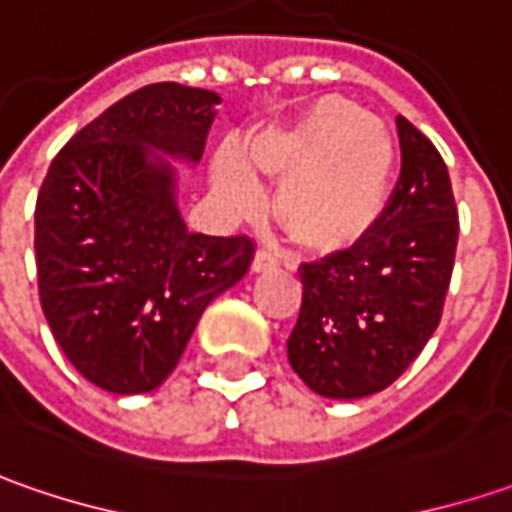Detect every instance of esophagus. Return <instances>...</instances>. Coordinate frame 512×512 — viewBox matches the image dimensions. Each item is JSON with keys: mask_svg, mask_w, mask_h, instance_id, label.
I'll return each mask as SVG.
<instances>
[{"mask_svg": "<svg viewBox=\"0 0 512 512\" xmlns=\"http://www.w3.org/2000/svg\"><path fill=\"white\" fill-rule=\"evenodd\" d=\"M280 260H283V255H280L277 249H269V246H263V249H257L252 269H255V272H266V269H274V266H280Z\"/></svg>", "mask_w": 512, "mask_h": 512, "instance_id": "obj_1", "label": "esophagus"}]
</instances>
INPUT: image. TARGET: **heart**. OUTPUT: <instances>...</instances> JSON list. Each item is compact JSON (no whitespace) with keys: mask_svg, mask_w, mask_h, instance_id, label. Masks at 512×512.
Wrapping results in <instances>:
<instances>
[{"mask_svg":"<svg viewBox=\"0 0 512 512\" xmlns=\"http://www.w3.org/2000/svg\"><path fill=\"white\" fill-rule=\"evenodd\" d=\"M246 161L269 178H283L274 209L286 235L309 252L328 255L365 238L382 215L394 144L357 104L323 96L289 127L255 135ZM215 186L238 212H255L260 203L252 172L232 155L215 161Z\"/></svg>","mask_w":512,"mask_h":512,"instance_id":"1","label":"heart"}]
</instances>
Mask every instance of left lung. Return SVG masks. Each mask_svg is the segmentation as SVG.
I'll use <instances>...</instances> for the list:
<instances>
[{
	"instance_id": "obj_1",
	"label": "left lung",
	"mask_w": 512,
	"mask_h": 512,
	"mask_svg": "<svg viewBox=\"0 0 512 512\" xmlns=\"http://www.w3.org/2000/svg\"><path fill=\"white\" fill-rule=\"evenodd\" d=\"M402 169L371 232L343 252L300 263L303 306L289 362L314 394L360 399L388 388L442 320L459 209L431 138L397 118Z\"/></svg>"
}]
</instances>
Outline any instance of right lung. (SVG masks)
<instances>
[{
	"mask_svg": "<svg viewBox=\"0 0 512 512\" xmlns=\"http://www.w3.org/2000/svg\"><path fill=\"white\" fill-rule=\"evenodd\" d=\"M221 98L147 84L81 127L36 198L39 303L81 377L147 394L175 371L203 309L249 272L255 240L186 232L155 150L201 161Z\"/></svg>",
	"mask_w": 512,
	"mask_h": 512,
	"instance_id": "add662e5",
	"label": "right lung"
}]
</instances>
